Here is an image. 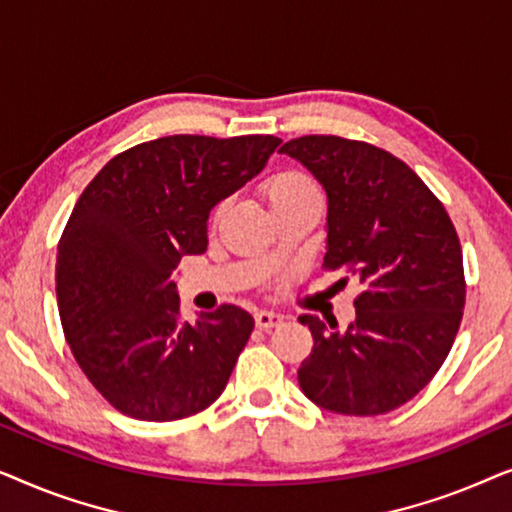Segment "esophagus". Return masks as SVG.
<instances>
[{
	"mask_svg": "<svg viewBox=\"0 0 512 512\" xmlns=\"http://www.w3.org/2000/svg\"><path fill=\"white\" fill-rule=\"evenodd\" d=\"M254 319H256V326L258 328H272V326H279L282 324V314H277V312H270V310H258L256 314H254Z\"/></svg>",
	"mask_w": 512,
	"mask_h": 512,
	"instance_id": "obj_1",
	"label": "esophagus"
}]
</instances>
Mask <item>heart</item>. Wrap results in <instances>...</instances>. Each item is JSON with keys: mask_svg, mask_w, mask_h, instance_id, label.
<instances>
[{"mask_svg": "<svg viewBox=\"0 0 512 512\" xmlns=\"http://www.w3.org/2000/svg\"><path fill=\"white\" fill-rule=\"evenodd\" d=\"M314 193H319L317 186H314V181L300 170H279L263 181V195L265 200L270 202V209L291 205V202L307 198V195H314ZM223 209H226V202H219V205L214 207V214H212L214 221L221 219Z\"/></svg>", "mask_w": 512, "mask_h": 512, "instance_id": "b5f03b06", "label": "heart"}]
</instances>
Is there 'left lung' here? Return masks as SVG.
I'll list each match as a JSON object with an SVG mask.
<instances>
[{
  "label": "left lung",
  "mask_w": 512,
  "mask_h": 512,
  "mask_svg": "<svg viewBox=\"0 0 512 512\" xmlns=\"http://www.w3.org/2000/svg\"><path fill=\"white\" fill-rule=\"evenodd\" d=\"M328 195L326 270L361 286L340 331L314 314L303 394L340 415H384L415 398L450 354L466 305L464 256L443 202L389 151L335 135L286 142Z\"/></svg>",
  "instance_id": "8db88e82"
}]
</instances>
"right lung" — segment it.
Wrapping results in <instances>:
<instances>
[{"instance_id": "obj_1", "label": "right lung", "mask_w": 512, "mask_h": 512, "mask_svg": "<svg viewBox=\"0 0 512 512\" xmlns=\"http://www.w3.org/2000/svg\"><path fill=\"white\" fill-rule=\"evenodd\" d=\"M272 135H172L118 153L95 174L62 230L55 293L67 345L123 415L174 422L226 389L254 319L237 305L181 319L174 272L205 254L207 219L263 170Z\"/></svg>"}]
</instances>
